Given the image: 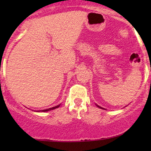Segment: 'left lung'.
<instances>
[{
  "instance_id": "left-lung-1",
  "label": "left lung",
  "mask_w": 151,
  "mask_h": 151,
  "mask_svg": "<svg viewBox=\"0 0 151 151\" xmlns=\"http://www.w3.org/2000/svg\"><path fill=\"white\" fill-rule=\"evenodd\" d=\"M96 106H97V107H99V108H100V109H104V110H106V109H104V108H102V107L101 106H99V105H97V104H96Z\"/></svg>"
}]
</instances>
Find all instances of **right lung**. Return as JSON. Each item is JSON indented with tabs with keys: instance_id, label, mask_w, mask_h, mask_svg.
<instances>
[{
	"instance_id": "add662e5",
	"label": "right lung",
	"mask_w": 151,
	"mask_h": 151,
	"mask_svg": "<svg viewBox=\"0 0 151 151\" xmlns=\"http://www.w3.org/2000/svg\"><path fill=\"white\" fill-rule=\"evenodd\" d=\"M61 105V104H59L58 106H54V107H52V108H49V109H44V110H40V111H37L38 112L40 111H42V112H46V111H51V110H53V109H55L57 108H58Z\"/></svg>"
}]
</instances>
